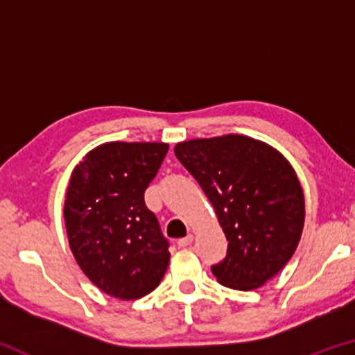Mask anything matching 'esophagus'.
<instances>
[{
  "mask_svg": "<svg viewBox=\"0 0 355 355\" xmlns=\"http://www.w3.org/2000/svg\"><path fill=\"white\" fill-rule=\"evenodd\" d=\"M192 241H194V236L188 235V236H184L182 239H178L177 244H178V248H188V245L192 244Z\"/></svg>",
  "mask_w": 355,
  "mask_h": 355,
  "instance_id": "esophagus-1",
  "label": "esophagus"
}]
</instances>
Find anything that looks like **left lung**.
<instances>
[{"label":"left lung","instance_id":"left-lung-1","mask_svg":"<svg viewBox=\"0 0 355 355\" xmlns=\"http://www.w3.org/2000/svg\"><path fill=\"white\" fill-rule=\"evenodd\" d=\"M175 155L197 180L228 241L211 266L220 285L257 290L290 261L305 220L304 191L284 155L244 135L178 142Z\"/></svg>","mask_w":355,"mask_h":355}]
</instances>
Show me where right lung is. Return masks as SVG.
I'll use <instances>...</instances> for the list:
<instances>
[{"instance_id":"obj_1","label":"right lung","mask_w":355,"mask_h":355,"mask_svg":"<svg viewBox=\"0 0 355 355\" xmlns=\"http://www.w3.org/2000/svg\"><path fill=\"white\" fill-rule=\"evenodd\" d=\"M169 150L166 142H106L75 166L64 220L78 266L122 300L152 293L169 266V243L144 202Z\"/></svg>"}]
</instances>
